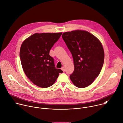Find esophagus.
<instances>
[{
    "mask_svg": "<svg viewBox=\"0 0 123 123\" xmlns=\"http://www.w3.org/2000/svg\"><path fill=\"white\" fill-rule=\"evenodd\" d=\"M61 69L62 70V71H63V72H65V68H64V67H62V68H61Z\"/></svg>",
    "mask_w": 123,
    "mask_h": 123,
    "instance_id": "esophagus-1",
    "label": "esophagus"
}]
</instances>
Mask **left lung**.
Here are the masks:
<instances>
[{"label": "left lung", "instance_id": "1", "mask_svg": "<svg viewBox=\"0 0 123 123\" xmlns=\"http://www.w3.org/2000/svg\"><path fill=\"white\" fill-rule=\"evenodd\" d=\"M62 38L74 59V69L70 79L79 88L89 86L103 66L105 55L101 42L89 32L82 30L65 32Z\"/></svg>", "mask_w": 123, "mask_h": 123}]
</instances>
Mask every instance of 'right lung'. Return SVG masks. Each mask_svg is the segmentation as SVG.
Returning <instances> with one entry per match:
<instances>
[{
    "label": "right lung",
    "instance_id": "right-lung-1",
    "mask_svg": "<svg viewBox=\"0 0 123 123\" xmlns=\"http://www.w3.org/2000/svg\"><path fill=\"white\" fill-rule=\"evenodd\" d=\"M62 32L36 33L25 39L20 49V59L23 71L36 85L45 88L54 84L63 71L55 67L49 51Z\"/></svg>",
    "mask_w": 123,
    "mask_h": 123
}]
</instances>
